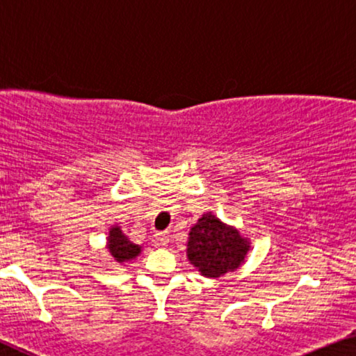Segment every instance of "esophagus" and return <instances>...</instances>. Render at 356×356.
<instances>
[{"label": "esophagus", "mask_w": 356, "mask_h": 356, "mask_svg": "<svg viewBox=\"0 0 356 356\" xmlns=\"http://www.w3.org/2000/svg\"><path fill=\"white\" fill-rule=\"evenodd\" d=\"M155 245L156 246H168L169 243V233L168 232H158L155 233Z\"/></svg>", "instance_id": "obj_1"}]
</instances>
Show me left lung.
Listing matches in <instances>:
<instances>
[{
    "instance_id": "obj_1",
    "label": "left lung",
    "mask_w": 356,
    "mask_h": 356,
    "mask_svg": "<svg viewBox=\"0 0 356 356\" xmlns=\"http://www.w3.org/2000/svg\"><path fill=\"white\" fill-rule=\"evenodd\" d=\"M249 243L233 227L208 212L188 233L187 256L204 277H220L245 262Z\"/></svg>"
}]
</instances>
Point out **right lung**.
<instances>
[{"label": "right lung", "instance_id": "add662e5", "mask_svg": "<svg viewBox=\"0 0 356 356\" xmlns=\"http://www.w3.org/2000/svg\"><path fill=\"white\" fill-rule=\"evenodd\" d=\"M108 251L116 262H124L140 254V246L129 241V238L124 235L120 227H113L108 235Z\"/></svg>", "mask_w": 356, "mask_h": 356}]
</instances>
